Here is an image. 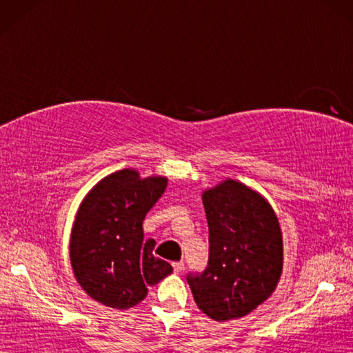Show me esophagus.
<instances>
[{
  "label": "esophagus",
  "instance_id": "obj_1",
  "mask_svg": "<svg viewBox=\"0 0 353 353\" xmlns=\"http://www.w3.org/2000/svg\"><path fill=\"white\" fill-rule=\"evenodd\" d=\"M172 270H174V273H181L183 270V262L182 261L172 262Z\"/></svg>",
  "mask_w": 353,
  "mask_h": 353
}]
</instances>
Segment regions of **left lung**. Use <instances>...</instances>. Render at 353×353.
<instances>
[{
    "label": "left lung",
    "mask_w": 353,
    "mask_h": 353,
    "mask_svg": "<svg viewBox=\"0 0 353 353\" xmlns=\"http://www.w3.org/2000/svg\"><path fill=\"white\" fill-rule=\"evenodd\" d=\"M209 259L186 276L194 301L216 321L244 317L273 294L283 265L282 232L268 201L241 182L203 192Z\"/></svg>",
    "instance_id": "obj_1"
}]
</instances>
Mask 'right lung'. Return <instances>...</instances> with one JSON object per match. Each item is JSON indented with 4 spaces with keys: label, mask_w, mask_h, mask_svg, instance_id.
Segmentation results:
<instances>
[{
    "label": "right lung",
    "mask_w": 353,
    "mask_h": 353,
    "mask_svg": "<svg viewBox=\"0 0 353 353\" xmlns=\"http://www.w3.org/2000/svg\"><path fill=\"white\" fill-rule=\"evenodd\" d=\"M167 177L141 179L124 168L86 194L74 221L70 258L80 287L109 308L127 310L144 301L148 288L172 273L156 258L154 239H144L147 212L167 188Z\"/></svg>",
    "instance_id": "obj_1"
}]
</instances>
